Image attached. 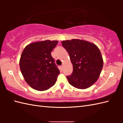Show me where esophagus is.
<instances>
[{
  "mask_svg": "<svg viewBox=\"0 0 123 123\" xmlns=\"http://www.w3.org/2000/svg\"><path fill=\"white\" fill-rule=\"evenodd\" d=\"M60 67H61V69H63V65H62V66H60Z\"/></svg>",
  "mask_w": 123,
  "mask_h": 123,
  "instance_id": "34e87169",
  "label": "esophagus"
}]
</instances>
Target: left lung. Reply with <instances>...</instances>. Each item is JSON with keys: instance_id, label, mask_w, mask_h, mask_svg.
Instances as JSON below:
<instances>
[{"instance_id": "1", "label": "left lung", "mask_w": 123, "mask_h": 123, "mask_svg": "<svg viewBox=\"0 0 123 123\" xmlns=\"http://www.w3.org/2000/svg\"><path fill=\"white\" fill-rule=\"evenodd\" d=\"M62 45L73 65L72 74L67 76L69 83L78 89L90 87L98 79L103 67L99 49L95 44L78 39L63 41Z\"/></svg>"}]
</instances>
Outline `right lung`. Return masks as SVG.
<instances>
[{"label":"right lung","mask_w":123,"mask_h":123,"mask_svg":"<svg viewBox=\"0 0 123 123\" xmlns=\"http://www.w3.org/2000/svg\"><path fill=\"white\" fill-rule=\"evenodd\" d=\"M57 41L37 42L28 44L19 61L20 71L28 85L38 91L48 90L54 85L60 70L51 55Z\"/></svg>","instance_id":"obj_1"}]
</instances>
